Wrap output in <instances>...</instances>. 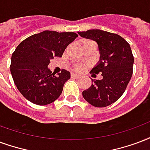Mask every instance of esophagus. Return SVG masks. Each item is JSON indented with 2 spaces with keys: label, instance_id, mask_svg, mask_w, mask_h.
<instances>
[{
  "label": "esophagus",
  "instance_id": "obj_1",
  "mask_svg": "<svg viewBox=\"0 0 150 150\" xmlns=\"http://www.w3.org/2000/svg\"><path fill=\"white\" fill-rule=\"evenodd\" d=\"M71 78H75V79L80 78V75H76V74H74V73H71Z\"/></svg>",
  "mask_w": 150,
  "mask_h": 150
}]
</instances>
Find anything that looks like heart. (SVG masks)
Returning a JSON list of instances; mask_svg holds the SVG:
<instances>
[{
  "label": "heart",
  "instance_id": "b5f03b06",
  "mask_svg": "<svg viewBox=\"0 0 150 150\" xmlns=\"http://www.w3.org/2000/svg\"><path fill=\"white\" fill-rule=\"evenodd\" d=\"M85 67L84 65L83 64H76L75 66V69L77 70V71H80V70H83Z\"/></svg>",
  "mask_w": 150,
  "mask_h": 150
}]
</instances>
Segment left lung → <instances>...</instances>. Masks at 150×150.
Segmentation results:
<instances>
[{
    "mask_svg": "<svg viewBox=\"0 0 150 150\" xmlns=\"http://www.w3.org/2000/svg\"><path fill=\"white\" fill-rule=\"evenodd\" d=\"M78 34L97 42L100 59L91 73H102L103 76L101 80L92 79L93 83L83 91V96L92 106H110L123 95L132 77L134 59L130 46L119 35L103 30L91 29Z\"/></svg>",
    "mask_w": 150,
    "mask_h": 150,
    "instance_id": "obj_1",
    "label": "left lung"
}]
</instances>
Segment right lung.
Masks as SVG:
<instances>
[{"mask_svg":"<svg viewBox=\"0 0 150 150\" xmlns=\"http://www.w3.org/2000/svg\"><path fill=\"white\" fill-rule=\"evenodd\" d=\"M77 36L75 33L47 30L28 37L16 47L11 58L10 71L14 83L26 99L44 106L59 97L71 74L63 69L55 75L47 66L51 59L62 57Z\"/></svg>","mask_w":150,"mask_h":150,"instance_id":"right-lung-1","label":"right lung"}]
</instances>
